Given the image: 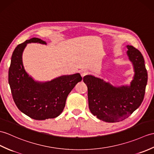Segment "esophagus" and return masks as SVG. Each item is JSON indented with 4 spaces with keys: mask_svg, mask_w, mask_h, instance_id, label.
<instances>
[{
    "mask_svg": "<svg viewBox=\"0 0 154 154\" xmlns=\"http://www.w3.org/2000/svg\"><path fill=\"white\" fill-rule=\"evenodd\" d=\"M88 74V71H85V70H83L81 71V75L82 77H84L85 76L87 75Z\"/></svg>",
    "mask_w": 154,
    "mask_h": 154,
    "instance_id": "obj_1",
    "label": "esophagus"
}]
</instances>
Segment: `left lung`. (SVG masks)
<instances>
[{
  "label": "left lung",
  "mask_w": 154,
  "mask_h": 154,
  "mask_svg": "<svg viewBox=\"0 0 154 154\" xmlns=\"http://www.w3.org/2000/svg\"><path fill=\"white\" fill-rule=\"evenodd\" d=\"M127 55L134 71L130 86L113 87L109 83L92 75L83 77L88 88V107L98 119L108 123L119 122L129 117L144 100L148 73L141 52L127 45Z\"/></svg>",
  "instance_id": "obj_1"
}]
</instances>
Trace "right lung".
I'll use <instances>...</instances> for the list:
<instances>
[{
	"label": "right lung",
	"instance_id": "right-lung-1",
	"mask_svg": "<svg viewBox=\"0 0 154 154\" xmlns=\"http://www.w3.org/2000/svg\"><path fill=\"white\" fill-rule=\"evenodd\" d=\"M46 42L32 38L14 50L8 71V83L14 101L21 112L35 120L52 119L60 116L66 106L67 96L82 77L79 73L63 75L41 83L29 76L24 69L22 54L27 43Z\"/></svg>",
	"mask_w": 154,
	"mask_h": 154
}]
</instances>
